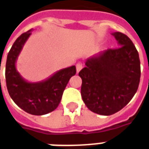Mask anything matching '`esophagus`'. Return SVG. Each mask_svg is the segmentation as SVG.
Returning <instances> with one entry per match:
<instances>
[{"instance_id":"1","label":"esophagus","mask_w":149,"mask_h":149,"mask_svg":"<svg viewBox=\"0 0 149 149\" xmlns=\"http://www.w3.org/2000/svg\"><path fill=\"white\" fill-rule=\"evenodd\" d=\"M76 67H77V72H79L80 70H82V68H83L82 63H80V62H78V63L77 64V65H76Z\"/></svg>"}]
</instances>
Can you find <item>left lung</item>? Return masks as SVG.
Masks as SVG:
<instances>
[{
	"mask_svg": "<svg viewBox=\"0 0 149 149\" xmlns=\"http://www.w3.org/2000/svg\"><path fill=\"white\" fill-rule=\"evenodd\" d=\"M112 35L119 47L88 58L79 72L83 101L91 111L102 116L112 115L127 105L140 82L139 54L133 42L120 32Z\"/></svg>",
	"mask_w": 149,
	"mask_h": 149,
	"instance_id": "obj_1",
	"label": "left lung"
}]
</instances>
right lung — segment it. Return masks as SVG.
<instances>
[{"label":"right lung","instance_id":"add662e5","mask_svg":"<svg viewBox=\"0 0 149 149\" xmlns=\"http://www.w3.org/2000/svg\"><path fill=\"white\" fill-rule=\"evenodd\" d=\"M32 30L19 36L12 45L7 57L5 79L11 99L25 112L42 116L54 111L59 105L62 94L69 80L77 72L72 65L57 71L39 82H29L22 77L16 69L18 57ZM1 80V79H0Z\"/></svg>","mask_w":149,"mask_h":149}]
</instances>
